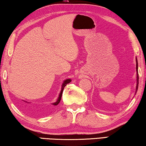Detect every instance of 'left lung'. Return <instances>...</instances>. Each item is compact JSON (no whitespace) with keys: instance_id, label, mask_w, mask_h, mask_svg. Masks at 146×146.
Wrapping results in <instances>:
<instances>
[{"instance_id":"1","label":"left lung","mask_w":146,"mask_h":146,"mask_svg":"<svg viewBox=\"0 0 146 146\" xmlns=\"http://www.w3.org/2000/svg\"><path fill=\"white\" fill-rule=\"evenodd\" d=\"M136 62H137V66H136V70H137V88H136V92L137 93V90H138V61L137 59H136Z\"/></svg>"}]
</instances>
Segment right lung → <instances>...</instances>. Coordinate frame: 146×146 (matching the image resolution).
Listing matches in <instances>:
<instances>
[{"label": "right lung", "instance_id": "obj_1", "mask_svg": "<svg viewBox=\"0 0 146 146\" xmlns=\"http://www.w3.org/2000/svg\"><path fill=\"white\" fill-rule=\"evenodd\" d=\"M71 80L70 79H67V80H64V82H63V84H62V90H61V91H60V95H59V97H58V98L57 99V100H56V102H55V103H53V106H56V105H58V103L60 102V100H61V97H62V92H63V90H64V87H65V86L68 84H69L70 83V82H71Z\"/></svg>", "mask_w": 146, "mask_h": 146}]
</instances>
